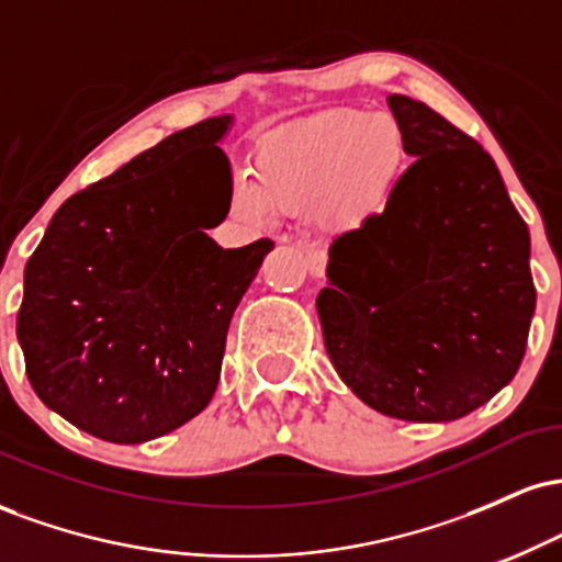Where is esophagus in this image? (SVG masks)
Returning a JSON list of instances; mask_svg holds the SVG:
<instances>
[{
	"mask_svg": "<svg viewBox=\"0 0 562 562\" xmlns=\"http://www.w3.org/2000/svg\"><path fill=\"white\" fill-rule=\"evenodd\" d=\"M325 267H327L325 250L306 248V269H308V274H312V277H322V274H325Z\"/></svg>",
	"mask_w": 562,
	"mask_h": 562,
	"instance_id": "1",
	"label": "esophagus"
}]
</instances>
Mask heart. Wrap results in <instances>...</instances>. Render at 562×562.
<instances>
[{
  "instance_id": "1",
  "label": "heart",
  "mask_w": 562,
  "mask_h": 562,
  "mask_svg": "<svg viewBox=\"0 0 562 562\" xmlns=\"http://www.w3.org/2000/svg\"><path fill=\"white\" fill-rule=\"evenodd\" d=\"M406 166L409 139L393 115L335 108L263 142L256 179H237L229 205L248 224L312 214L327 235L351 237L389 214Z\"/></svg>"
}]
</instances>
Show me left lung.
<instances>
[{"instance_id":"1","label":"left lung","mask_w":562,"mask_h":562,"mask_svg":"<svg viewBox=\"0 0 562 562\" xmlns=\"http://www.w3.org/2000/svg\"><path fill=\"white\" fill-rule=\"evenodd\" d=\"M409 156L389 214L330 245L317 314L340 380L406 423L460 420L515 378L537 308L531 237L486 150L389 94Z\"/></svg>"}]
</instances>
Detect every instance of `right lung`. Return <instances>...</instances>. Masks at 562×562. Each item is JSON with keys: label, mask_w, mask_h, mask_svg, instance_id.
<instances>
[{"label": "right lung", "mask_w": 562, "mask_h": 562, "mask_svg": "<svg viewBox=\"0 0 562 562\" xmlns=\"http://www.w3.org/2000/svg\"><path fill=\"white\" fill-rule=\"evenodd\" d=\"M235 115L160 139L70 195L23 274L18 312L36 396L102 441L171 434L214 398L237 303L272 240L205 235L232 200L218 142Z\"/></svg>", "instance_id": "right-lung-1"}]
</instances>
